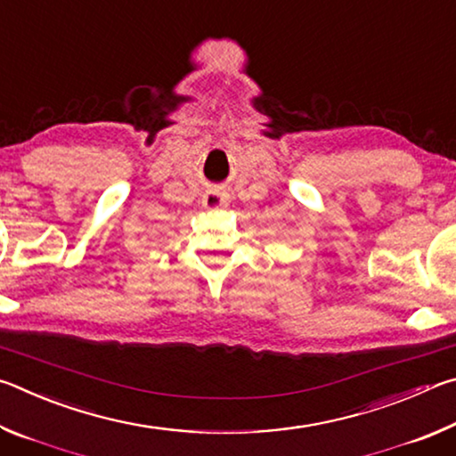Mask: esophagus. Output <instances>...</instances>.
Segmentation results:
<instances>
[{"instance_id":"34e87169","label":"esophagus","mask_w":456,"mask_h":456,"mask_svg":"<svg viewBox=\"0 0 456 456\" xmlns=\"http://www.w3.org/2000/svg\"><path fill=\"white\" fill-rule=\"evenodd\" d=\"M203 205H205V209H209V211L221 209V207L227 205V195L221 191H207L203 195Z\"/></svg>"}]
</instances>
